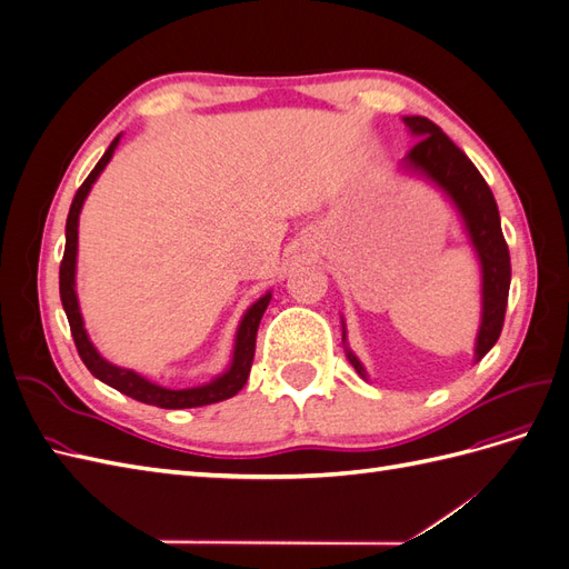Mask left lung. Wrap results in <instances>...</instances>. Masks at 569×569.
Instances as JSON below:
<instances>
[{
    "label": "left lung",
    "mask_w": 569,
    "mask_h": 569,
    "mask_svg": "<svg viewBox=\"0 0 569 569\" xmlns=\"http://www.w3.org/2000/svg\"><path fill=\"white\" fill-rule=\"evenodd\" d=\"M403 123L412 134L420 137L418 144L408 151L406 168L418 170V173L432 180L451 197L479 256L481 325L475 358L481 360L491 351L498 337H501L508 306L510 253L501 230V216H498V206L487 180L481 178L475 163L449 140V134L425 116H406ZM347 356L358 375L366 377L360 360L351 351H347Z\"/></svg>",
    "instance_id": "left-lung-1"
}]
</instances>
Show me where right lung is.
I'll return each instance as SVG.
<instances>
[{
  "label": "right lung",
  "mask_w": 569,
  "mask_h": 569,
  "mask_svg": "<svg viewBox=\"0 0 569 569\" xmlns=\"http://www.w3.org/2000/svg\"><path fill=\"white\" fill-rule=\"evenodd\" d=\"M116 147H118V137L109 144V149L104 151V157L99 159V163L94 166L92 173L84 178V182L80 184V189H78L76 197H73L71 211H68V220H66V249H63L61 268H59V291H61V303H63L68 325H71V335H73V341H76V349H78V353L82 358V363L88 366V370L97 377V380H101L104 385L118 389L120 393L130 396V399H134V401H142V403H149V406H159V408H199V406L226 401V399H230V396H234L239 389H242L247 385V380H249L251 360H253V353H256L258 322H261L266 308L270 303V291H268L266 297L258 299L249 308V311L244 313L242 322H239L230 368L222 372L220 377H216V380H211L209 385L192 387V389H166V387H159V385L144 380L142 375H137L132 370H126V368H118V366L109 363V360H104V358L97 353V349L92 347L88 332H84L80 306H78V297H76L78 218H80V209H82L84 199H88L94 180L99 178L101 170H104L107 163L111 161Z\"/></svg>",
  "instance_id": "right-lung-1"
}]
</instances>
